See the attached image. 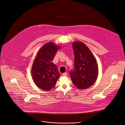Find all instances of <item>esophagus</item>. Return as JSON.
Masks as SVG:
<instances>
[{
  "instance_id": "obj_1",
  "label": "esophagus",
  "mask_w": 125,
  "mask_h": 125,
  "mask_svg": "<svg viewBox=\"0 0 125 125\" xmlns=\"http://www.w3.org/2000/svg\"><path fill=\"white\" fill-rule=\"evenodd\" d=\"M62 75H63L64 76H66L68 75V73H63L62 74Z\"/></svg>"
}]
</instances>
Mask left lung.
Wrapping results in <instances>:
<instances>
[{
	"label": "left lung",
	"mask_w": 125,
	"mask_h": 125,
	"mask_svg": "<svg viewBox=\"0 0 125 125\" xmlns=\"http://www.w3.org/2000/svg\"><path fill=\"white\" fill-rule=\"evenodd\" d=\"M73 48L74 58L73 69L70 73L72 80L78 89H87L94 83L98 76L96 60L83 43L74 42Z\"/></svg>",
	"instance_id": "obj_1"
}]
</instances>
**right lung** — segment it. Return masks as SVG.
I'll list each match as a JSON object with an SVG mask.
<instances>
[{
	"instance_id": "right-lung-1",
	"label": "right lung",
	"mask_w": 125,
	"mask_h": 125,
	"mask_svg": "<svg viewBox=\"0 0 125 125\" xmlns=\"http://www.w3.org/2000/svg\"><path fill=\"white\" fill-rule=\"evenodd\" d=\"M59 47L53 43H47L41 48L35 57L31 73L35 84L41 89L50 90L60 77L57 67L52 62Z\"/></svg>"
}]
</instances>
